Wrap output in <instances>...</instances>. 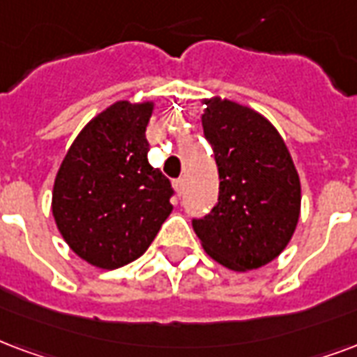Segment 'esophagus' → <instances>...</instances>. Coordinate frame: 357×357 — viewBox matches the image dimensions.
<instances>
[{"label":"esophagus","mask_w":357,"mask_h":357,"mask_svg":"<svg viewBox=\"0 0 357 357\" xmlns=\"http://www.w3.org/2000/svg\"><path fill=\"white\" fill-rule=\"evenodd\" d=\"M174 189L178 191V195H183V191H185V179L183 178L176 179V181H174Z\"/></svg>","instance_id":"obj_1"}]
</instances>
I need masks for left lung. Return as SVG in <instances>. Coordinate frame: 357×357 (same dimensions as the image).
<instances>
[{
  "label": "left lung",
  "instance_id": "1",
  "mask_svg": "<svg viewBox=\"0 0 357 357\" xmlns=\"http://www.w3.org/2000/svg\"><path fill=\"white\" fill-rule=\"evenodd\" d=\"M204 136L219 172L212 212L192 219L206 253L245 273L276 259L301 213V181L284 139L261 113L231 100H204Z\"/></svg>",
  "mask_w": 357,
  "mask_h": 357
}]
</instances>
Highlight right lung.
Listing matches in <instances>:
<instances>
[{
  "mask_svg": "<svg viewBox=\"0 0 357 357\" xmlns=\"http://www.w3.org/2000/svg\"><path fill=\"white\" fill-rule=\"evenodd\" d=\"M153 102H115L66 153L52 189V215L66 244L113 271L144 255L170 215V179L147 160Z\"/></svg>",
  "mask_w": 357,
  "mask_h": 357,
  "instance_id": "right-lung-1",
  "label": "right lung"
}]
</instances>
